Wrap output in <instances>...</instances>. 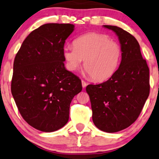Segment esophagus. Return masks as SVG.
Returning <instances> with one entry per match:
<instances>
[{
    "label": "esophagus",
    "instance_id": "esophagus-1",
    "mask_svg": "<svg viewBox=\"0 0 159 159\" xmlns=\"http://www.w3.org/2000/svg\"><path fill=\"white\" fill-rule=\"evenodd\" d=\"M82 86H83V88H84H84H86V86H87V84H86V82H85L84 81V80H82Z\"/></svg>",
    "mask_w": 159,
    "mask_h": 159
}]
</instances>
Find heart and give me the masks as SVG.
<instances>
[{
	"instance_id": "heart-1",
	"label": "heart",
	"mask_w": 159,
	"mask_h": 159,
	"mask_svg": "<svg viewBox=\"0 0 159 159\" xmlns=\"http://www.w3.org/2000/svg\"><path fill=\"white\" fill-rule=\"evenodd\" d=\"M63 55L68 70L81 66L96 81H105L116 71L121 59L119 44L107 35L90 33L77 38L74 46H65Z\"/></svg>"
}]
</instances>
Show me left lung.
Returning a JSON list of instances; mask_svg holds the SVG:
<instances>
[{
  "label": "left lung",
  "instance_id": "1",
  "mask_svg": "<svg viewBox=\"0 0 159 159\" xmlns=\"http://www.w3.org/2000/svg\"><path fill=\"white\" fill-rule=\"evenodd\" d=\"M103 26L118 36L121 61L112 77L102 84L89 85L86 92L95 125L103 131L115 133L130 126L140 115L150 91L149 68L134 36L119 27Z\"/></svg>",
  "mask_w": 159,
  "mask_h": 159
}]
</instances>
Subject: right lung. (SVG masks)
I'll list each match as a JSON object with an SVG mask.
<instances>
[{
    "label": "right lung",
    "instance_id": "add662e5",
    "mask_svg": "<svg viewBox=\"0 0 159 159\" xmlns=\"http://www.w3.org/2000/svg\"><path fill=\"white\" fill-rule=\"evenodd\" d=\"M74 30L70 23H46L30 33L13 63L11 93L25 121L53 132L69 118L70 104L82 90L81 80L66 69L63 49Z\"/></svg>",
    "mask_w": 159,
    "mask_h": 159
}]
</instances>
